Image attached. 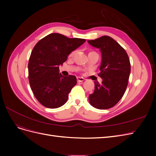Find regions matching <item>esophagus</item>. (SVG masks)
Masks as SVG:
<instances>
[{"label":"esophagus","instance_id":"34e87169","mask_svg":"<svg viewBox=\"0 0 156 156\" xmlns=\"http://www.w3.org/2000/svg\"><path fill=\"white\" fill-rule=\"evenodd\" d=\"M77 80L78 82H83L84 81V79L83 77H77Z\"/></svg>","mask_w":156,"mask_h":156}]
</instances>
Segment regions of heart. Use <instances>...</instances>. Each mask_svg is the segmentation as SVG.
I'll use <instances>...</instances> for the list:
<instances>
[{"label":"heart","instance_id":"obj_1","mask_svg":"<svg viewBox=\"0 0 156 156\" xmlns=\"http://www.w3.org/2000/svg\"><path fill=\"white\" fill-rule=\"evenodd\" d=\"M74 54H75V51H73V52H72V53H71V54H70V56H73V55H74Z\"/></svg>","mask_w":156,"mask_h":156}]
</instances>
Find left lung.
I'll return each instance as SVG.
<instances>
[{
	"mask_svg": "<svg viewBox=\"0 0 156 156\" xmlns=\"http://www.w3.org/2000/svg\"><path fill=\"white\" fill-rule=\"evenodd\" d=\"M88 43L100 50L101 62L99 76L102 82H94L95 88L88 97L90 105L98 109L115 106L124 96L128 84L131 65L125 49L114 39L103 36Z\"/></svg>",
	"mask_w": 156,
	"mask_h": 156,
	"instance_id": "8db88e82",
	"label": "left lung"
}]
</instances>
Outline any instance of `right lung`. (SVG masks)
Returning a JSON list of instances; mask_svg holds the SVG:
<instances>
[{
  "label": "right lung",
  "instance_id": "1",
  "mask_svg": "<svg viewBox=\"0 0 156 156\" xmlns=\"http://www.w3.org/2000/svg\"><path fill=\"white\" fill-rule=\"evenodd\" d=\"M85 41V39L52 33L36 44L28 65L29 79L34 96L42 105L55 108L66 103L77 79L74 75L63 76L59 73V66Z\"/></svg>",
  "mask_w": 156,
  "mask_h": 156
}]
</instances>
